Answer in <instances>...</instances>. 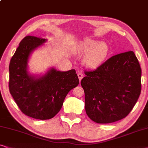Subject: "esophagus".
I'll return each instance as SVG.
<instances>
[{
    "label": "esophagus",
    "mask_w": 148,
    "mask_h": 148,
    "mask_svg": "<svg viewBox=\"0 0 148 148\" xmlns=\"http://www.w3.org/2000/svg\"><path fill=\"white\" fill-rule=\"evenodd\" d=\"M78 79H79V81L80 82V80H82V78H83V74H82V73L78 72Z\"/></svg>",
    "instance_id": "obj_1"
}]
</instances>
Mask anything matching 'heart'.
<instances>
[{"label":"heart","instance_id":"obj_1","mask_svg":"<svg viewBox=\"0 0 148 148\" xmlns=\"http://www.w3.org/2000/svg\"><path fill=\"white\" fill-rule=\"evenodd\" d=\"M109 46L104 42L86 37L76 44L74 52L85 55L83 63L90 69H96L103 64L109 54Z\"/></svg>","mask_w":148,"mask_h":148}]
</instances>
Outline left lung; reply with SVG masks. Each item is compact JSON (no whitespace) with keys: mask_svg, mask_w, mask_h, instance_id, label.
<instances>
[{"mask_svg":"<svg viewBox=\"0 0 148 148\" xmlns=\"http://www.w3.org/2000/svg\"><path fill=\"white\" fill-rule=\"evenodd\" d=\"M80 84L85 111L98 124L126 117L135 105L141 89V69L132 51L109 58L96 70L85 72Z\"/></svg>","mask_w":148,"mask_h":148,"instance_id":"obj_1","label":"left lung"}]
</instances>
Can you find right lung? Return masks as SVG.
<instances>
[{"label":"right lung","mask_w":148,"mask_h":148,"mask_svg":"<svg viewBox=\"0 0 148 148\" xmlns=\"http://www.w3.org/2000/svg\"><path fill=\"white\" fill-rule=\"evenodd\" d=\"M46 42L34 36L24 37L9 67V91L17 105L26 115L42 120L55 117L69 91L79 83L75 70L62 72L52 67L43 75L29 72L31 54Z\"/></svg>","instance_id":"obj_1"}]
</instances>
